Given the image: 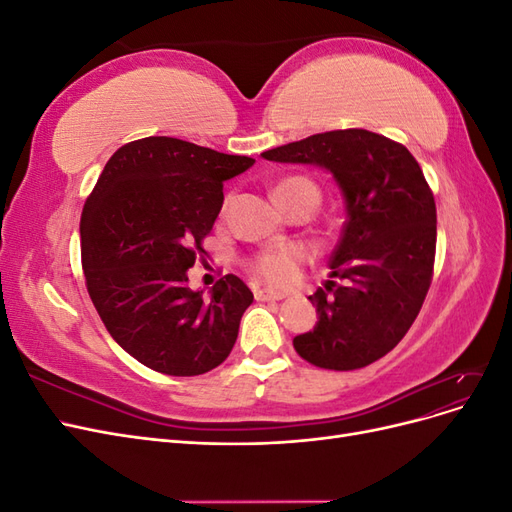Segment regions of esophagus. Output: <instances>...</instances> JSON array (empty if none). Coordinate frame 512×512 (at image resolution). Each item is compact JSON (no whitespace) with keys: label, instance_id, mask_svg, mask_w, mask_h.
Wrapping results in <instances>:
<instances>
[{"label":"esophagus","instance_id":"1","mask_svg":"<svg viewBox=\"0 0 512 512\" xmlns=\"http://www.w3.org/2000/svg\"><path fill=\"white\" fill-rule=\"evenodd\" d=\"M254 297L258 301H282V299L288 297V294L282 292V290H273V288H256Z\"/></svg>","mask_w":512,"mask_h":512}]
</instances>
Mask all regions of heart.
Returning <instances> with one entry per match:
<instances>
[{
    "label": "heart",
    "mask_w": 512,
    "mask_h": 512,
    "mask_svg": "<svg viewBox=\"0 0 512 512\" xmlns=\"http://www.w3.org/2000/svg\"><path fill=\"white\" fill-rule=\"evenodd\" d=\"M292 190H309L318 196L316 185L303 177L284 179L275 188V194L292 192ZM305 260H307V252L303 250V247L282 245V247H273V250L262 252L254 260V271L273 284H290L292 280H297L299 269Z\"/></svg>",
    "instance_id": "b5f03b06"
}]
</instances>
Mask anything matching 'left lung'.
<instances>
[{"label":"left lung","instance_id":"left-lung-1","mask_svg":"<svg viewBox=\"0 0 512 512\" xmlns=\"http://www.w3.org/2000/svg\"><path fill=\"white\" fill-rule=\"evenodd\" d=\"M314 164L342 190L346 222L331 280L309 301L314 331L292 339L307 363L348 371L391 352L416 320L436 258V203L412 153L369 130H333L260 153Z\"/></svg>","mask_w":512,"mask_h":512}]
</instances>
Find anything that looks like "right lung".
Here are the masks:
<instances>
[{
	"mask_svg": "<svg viewBox=\"0 0 512 512\" xmlns=\"http://www.w3.org/2000/svg\"><path fill=\"white\" fill-rule=\"evenodd\" d=\"M256 160L149 136L106 162L81 215L87 292L106 331L138 363L200 376L226 361L254 294L224 275L205 297L188 269L205 254L224 181Z\"/></svg>",
	"mask_w": 512,
	"mask_h": 512,
	"instance_id": "1",
	"label": "right lung"
}]
</instances>
